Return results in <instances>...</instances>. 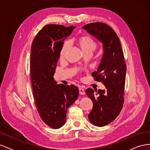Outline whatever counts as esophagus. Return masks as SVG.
Returning a JSON list of instances; mask_svg holds the SVG:
<instances>
[{
	"instance_id": "obj_1",
	"label": "esophagus",
	"mask_w": 150,
	"mask_h": 150,
	"mask_svg": "<svg viewBox=\"0 0 150 150\" xmlns=\"http://www.w3.org/2000/svg\"><path fill=\"white\" fill-rule=\"evenodd\" d=\"M79 94H81V95L85 94V91H84V90L83 88H79Z\"/></svg>"
}]
</instances>
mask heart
Segmentation results:
<instances>
[{
	"instance_id": "obj_1",
	"label": "heart",
	"mask_w": 150,
	"mask_h": 150,
	"mask_svg": "<svg viewBox=\"0 0 150 150\" xmlns=\"http://www.w3.org/2000/svg\"><path fill=\"white\" fill-rule=\"evenodd\" d=\"M76 43L84 53L88 52H93L97 47V43L94 39L88 35H81L76 39ZM69 47V42L66 41L61 49L60 58L64 57L65 54Z\"/></svg>"
}]
</instances>
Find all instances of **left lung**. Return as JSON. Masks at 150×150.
I'll use <instances>...</instances> for the list:
<instances>
[{"label": "left lung", "mask_w": 150, "mask_h": 150, "mask_svg": "<svg viewBox=\"0 0 150 150\" xmlns=\"http://www.w3.org/2000/svg\"><path fill=\"white\" fill-rule=\"evenodd\" d=\"M101 42L103 54L97 71L92 73L94 79L101 82L105 89L85 91L91 99L93 107L88 115L89 121L95 126L110 124L118 116L124 103L126 65L120 40L110 26L103 22H94L83 27Z\"/></svg>", "instance_id": "8db88e82"}]
</instances>
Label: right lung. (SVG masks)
I'll list each match as a JSON object with an SVG mask.
<instances>
[{
  "mask_svg": "<svg viewBox=\"0 0 150 150\" xmlns=\"http://www.w3.org/2000/svg\"><path fill=\"white\" fill-rule=\"evenodd\" d=\"M74 28L47 24L31 46L30 78L35 104L40 118L53 129L64 125L67 110L79 96L78 87L56 84L53 77L64 40Z\"/></svg>",
  "mask_w": 150,
  "mask_h": 150,
  "instance_id": "1",
  "label": "right lung"
}]
</instances>
